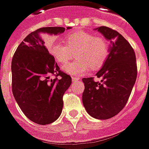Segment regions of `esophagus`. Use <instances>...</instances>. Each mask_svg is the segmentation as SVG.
I'll return each instance as SVG.
<instances>
[{
    "label": "esophagus",
    "instance_id": "esophagus-1",
    "mask_svg": "<svg viewBox=\"0 0 149 149\" xmlns=\"http://www.w3.org/2000/svg\"><path fill=\"white\" fill-rule=\"evenodd\" d=\"M72 82H77V81H79V78L75 77H72Z\"/></svg>",
    "mask_w": 149,
    "mask_h": 149
}]
</instances>
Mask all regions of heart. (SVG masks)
I'll return each instance as SVG.
<instances>
[{
	"label": "heart",
	"mask_w": 149,
	"mask_h": 149,
	"mask_svg": "<svg viewBox=\"0 0 149 149\" xmlns=\"http://www.w3.org/2000/svg\"><path fill=\"white\" fill-rule=\"evenodd\" d=\"M65 40L49 38L45 45L60 63H65L76 52L77 57L62 66L66 72L81 75L89 69L100 68L109 54V45L105 38L87 32H76L68 35Z\"/></svg>",
	"instance_id": "obj_1"
}]
</instances>
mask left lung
Wrapping results in <instances>:
<instances>
[{
    "mask_svg": "<svg viewBox=\"0 0 149 149\" xmlns=\"http://www.w3.org/2000/svg\"><path fill=\"white\" fill-rule=\"evenodd\" d=\"M110 40L109 54L93 77L83 78L82 101L87 112L94 118L108 120L118 114L128 102L136 77V54L131 45L118 32L106 26L97 29Z\"/></svg>",
    "mask_w": 149,
    "mask_h": 149,
    "instance_id": "left-lung-1",
    "label": "left lung"
}]
</instances>
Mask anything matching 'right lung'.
I'll list each match as a JSON object with an SVG mask.
<instances>
[{
	"label": "right lung",
	"instance_id": "right-lung-1",
	"mask_svg": "<svg viewBox=\"0 0 149 149\" xmlns=\"http://www.w3.org/2000/svg\"><path fill=\"white\" fill-rule=\"evenodd\" d=\"M65 30L63 27L38 29L19 45L12 60L15 100L24 115L38 125L57 120L63 109L64 93L72 83L71 77L60 69L42 38V33L56 35Z\"/></svg>",
	"mask_w": 149,
	"mask_h": 149
}]
</instances>
